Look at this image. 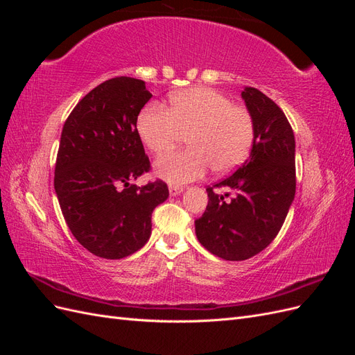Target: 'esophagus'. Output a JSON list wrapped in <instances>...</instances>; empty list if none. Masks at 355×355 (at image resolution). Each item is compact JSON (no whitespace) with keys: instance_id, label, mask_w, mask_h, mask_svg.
Segmentation results:
<instances>
[{"instance_id":"1","label":"esophagus","mask_w":355,"mask_h":355,"mask_svg":"<svg viewBox=\"0 0 355 355\" xmlns=\"http://www.w3.org/2000/svg\"><path fill=\"white\" fill-rule=\"evenodd\" d=\"M184 187H179V185H170L168 191H170V196H179L182 191H184Z\"/></svg>"}]
</instances>
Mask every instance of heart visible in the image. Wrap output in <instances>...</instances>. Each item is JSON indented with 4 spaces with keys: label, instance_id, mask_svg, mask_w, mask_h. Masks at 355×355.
I'll return each mask as SVG.
<instances>
[{
    "label": "heart",
    "instance_id": "obj_1",
    "mask_svg": "<svg viewBox=\"0 0 355 355\" xmlns=\"http://www.w3.org/2000/svg\"><path fill=\"white\" fill-rule=\"evenodd\" d=\"M137 133L148 151L161 154L188 136V149L164 154L155 173L168 184H185L211 167L222 175L239 167L250 154L254 121L243 105L209 89L192 87L171 94L168 111L149 103L137 116Z\"/></svg>",
    "mask_w": 355,
    "mask_h": 355
}]
</instances>
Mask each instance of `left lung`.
Returning a JSON list of instances; mask_svg holds the SVG:
<instances>
[{"label": "left lung", "instance_id": "8db88e82", "mask_svg": "<svg viewBox=\"0 0 355 355\" xmlns=\"http://www.w3.org/2000/svg\"><path fill=\"white\" fill-rule=\"evenodd\" d=\"M254 121L250 157L235 173L207 187L209 202L196 220L198 241L225 261H245L277 237L296 191L295 135L272 99L253 87L241 93ZM233 192L230 200L214 189Z\"/></svg>", "mask_w": 355, "mask_h": 355}]
</instances>
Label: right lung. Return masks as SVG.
Returning a JSON list of instances; mask_svg holds the SVG:
<instances>
[{"label":"right lung","mask_w":355,"mask_h":355,"mask_svg":"<svg viewBox=\"0 0 355 355\" xmlns=\"http://www.w3.org/2000/svg\"><path fill=\"white\" fill-rule=\"evenodd\" d=\"M153 98L142 80L115 77L89 92L62 128L55 189L68 228L94 256L123 259L151 235L166 182L130 184L151 170L137 115Z\"/></svg>","instance_id":"obj_1"}]
</instances>
